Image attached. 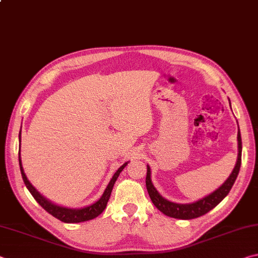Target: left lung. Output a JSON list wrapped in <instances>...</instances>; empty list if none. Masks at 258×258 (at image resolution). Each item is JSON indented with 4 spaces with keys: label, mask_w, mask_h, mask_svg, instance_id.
I'll list each match as a JSON object with an SVG mask.
<instances>
[{
    "label": "left lung",
    "mask_w": 258,
    "mask_h": 258,
    "mask_svg": "<svg viewBox=\"0 0 258 258\" xmlns=\"http://www.w3.org/2000/svg\"><path fill=\"white\" fill-rule=\"evenodd\" d=\"M239 128V126H238ZM241 151H242V142H241V134L238 130V158L237 163L233 168L232 173L230 176L226 178V181L222 184L218 189L213 191L206 197L197 200L195 203L189 204H177L169 202V200L165 199L161 196L155 185L152 184L151 181V169L150 166L147 165V177H146V185L148 194L150 196L151 202L154 203L155 206L159 209V211L167 215L169 217L178 218V220H192V218H197L199 216H203L205 214L212 211L214 207H216L222 200H223L231 190V187L234 184L235 178H237L240 166H241Z\"/></svg>",
    "instance_id": "1"
}]
</instances>
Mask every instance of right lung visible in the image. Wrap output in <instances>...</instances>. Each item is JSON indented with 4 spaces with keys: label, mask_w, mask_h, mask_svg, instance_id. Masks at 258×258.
Here are the masks:
<instances>
[{
    "label": "right lung",
    "mask_w": 258,
    "mask_h": 258,
    "mask_svg": "<svg viewBox=\"0 0 258 258\" xmlns=\"http://www.w3.org/2000/svg\"><path fill=\"white\" fill-rule=\"evenodd\" d=\"M19 142H21V130L19 133ZM128 164V161H126L125 164H123L120 167L117 169L116 173L113 174L112 178L109 182V184L107 185L106 190H104L103 195L100 197L99 200L97 202L89 205V206L82 207V208H69V207H63L60 206V205H56L54 203H52L51 200L46 199L44 196L41 195L40 192L36 190L32 183L29 182V180L26 176V174L24 172L23 168V164H21V158H20V150H19V166H20V172H21V176H23V180L25 182V185L27 187L28 191L32 194L34 199L41 205V206L45 209V211L51 214L52 216H54L55 218H58L61 222H64V223H80V222H85V221H90L93 220L97 216H99L101 214L104 208L107 206V203L109 198H110L111 191L113 184L117 178H118L120 172L125 168V166Z\"/></svg>",
    "instance_id": "add662e5"
}]
</instances>
